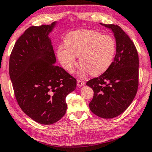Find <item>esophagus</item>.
<instances>
[{
	"mask_svg": "<svg viewBox=\"0 0 152 152\" xmlns=\"http://www.w3.org/2000/svg\"><path fill=\"white\" fill-rule=\"evenodd\" d=\"M85 84H86L85 81L80 80V79H78V80H77V86L78 87H81V86L85 85Z\"/></svg>",
	"mask_w": 152,
	"mask_h": 152,
	"instance_id": "34e87169",
	"label": "esophagus"
}]
</instances>
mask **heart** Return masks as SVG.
<instances>
[{
  "label": "heart",
  "instance_id": "1",
  "mask_svg": "<svg viewBox=\"0 0 152 152\" xmlns=\"http://www.w3.org/2000/svg\"><path fill=\"white\" fill-rule=\"evenodd\" d=\"M64 46L57 48V57L63 68L69 73L73 71L76 56H79L81 73L89 72L99 75L110 68L116 54V42L113 37L87 30L75 31L64 39Z\"/></svg>",
  "mask_w": 152,
  "mask_h": 152
}]
</instances>
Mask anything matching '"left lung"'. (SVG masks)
I'll use <instances>...</instances> for the list:
<instances>
[{"instance_id":"8db88e82","label":"left lung","mask_w":152,"mask_h":152,"mask_svg":"<svg viewBox=\"0 0 152 152\" xmlns=\"http://www.w3.org/2000/svg\"><path fill=\"white\" fill-rule=\"evenodd\" d=\"M102 24V23H101ZM113 31L116 43L114 59L108 70L86 85L94 90L89 108L96 116L113 118L132 102L139 85V56L135 44L117 25L102 24Z\"/></svg>"}]
</instances>
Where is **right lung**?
Instances as JSON below:
<instances>
[{"mask_svg":"<svg viewBox=\"0 0 152 152\" xmlns=\"http://www.w3.org/2000/svg\"><path fill=\"white\" fill-rule=\"evenodd\" d=\"M56 22L27 28L15 44L9 75L17 103L29 117L51 125L65 114L66 97L77 80L54 64L56 56L48 35Z\"/></svg>","mask_w":152,"mask_h":152,"instance_id":"obj_1","label":"right lung"}]
</instances>
